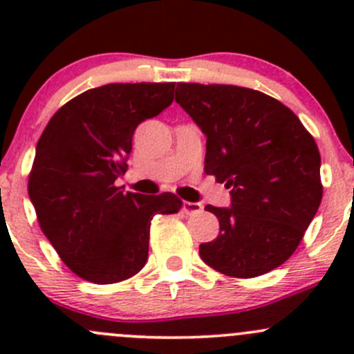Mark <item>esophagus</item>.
I'll return each instance as SVG.
<instances>
[{"label":"esophagus","instance_id":"34e87169","mask_svg":"<svg viewBox=\"0 0 354 354\" xmlns=\"http://www.w3.org/2000/svg\"><path fill=\"white\" fill-rule=\"evenodd\" d=\"M203 210V205L198 202H183V212L185 214H198Z\"/></svg>","mask_w":354,"mask_h":354}]
</instances>
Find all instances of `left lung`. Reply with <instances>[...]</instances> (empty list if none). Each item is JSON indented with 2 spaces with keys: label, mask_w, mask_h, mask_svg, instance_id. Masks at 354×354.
<instances>
[{
  "label": "left lung",
  "mask_w": 354,
  "mask_h": 354,
  "mask_svg": "<svg viewBox=\"0 0 354 354\" xmlns=\"http://www.w3.org/2000/svg\"><path fill=\"white\" fill-rule=\"evenodd\" d=\"M176 102L207 137L203 171L231 190V207H205L219 236L200 245L202 260L243 279L279 267L322 202L313 137L283 102L253 88L178 84Z\"/></svg>",
  "instance_id": "obj_1"
}]
</instances>
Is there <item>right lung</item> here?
I'll return each mask as SVG.
<instances>
[{
	"label": "right lung",
	"mask_w": 354,
	"mask_h": 354,
	"mask_svg": "<svg viewBox=\"0 0 354 354\" xmlns=\"http://www.w3.org/2000/svg\"><path fill=\"white\" fill-rule=\"evenodd\" d=\"M174 84H108L68 101L35 147L28 197L68 269L94 284L135 276L147 262L151 221L173 214V194L123 192L131 137L173 102Z\"/></svg>",
	"instance_id": "obj_1"
}]
</instances>
